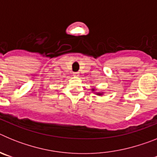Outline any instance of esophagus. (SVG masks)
I'll return each instance as SVG.
<instances>
[{
  "instance_id": "obj_1",
  "label": "esophagus",
  "mask_w": 157,
  "mask_h": 157,
  "mask_svg": "<svg viewBox=\"0 0 157 157\" xmlns=\"http://www.w3.org/2000/svg\"><path fill=\"white\" fill-rule=\"evenodd\" d=\"M74 76L75 77H78L79 76V73L78 72H74Z\"/></svg>"
}]
</instances>
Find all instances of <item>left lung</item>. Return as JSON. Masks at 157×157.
Returning a JSON list of instances; mask_svg holds the SVG:
<instances>
[{
	"label": "left lung",
	"instance_id": "left-lung-1",
	"mask_svg": "<svg viewBox=\"0 0 157 157\" xmlns=\"http://www.w3.org/2000/svg\"><path fill=\"white\" fill-rule=\"evenodd\" d=\"M91 90H92V92L94 93V94H95L96 95H98V96H103L104 95V94H105V93L104 92H97V89L96 88H92L91 89Z\"/></svg>",
	"mask_w": 157,
	"mask_h": 157
}]
</instances>
